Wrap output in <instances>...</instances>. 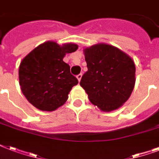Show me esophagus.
<instances>
[{"label": "esophagus", "mask_w": 159, "mask_h": 159, "mask_svg": "<svg viewBox=\"0 0 159 159\" xmlns=\"http://www.w3.org/2000/svg\"><path fill=\"white\" fill-rule=\"evenodd\" d=\"M82 73H79V74L77 76V78L78 79V81H79V82H80V80H81V78H82Z\"/></svg>", "instance_id": "esophagus-1"}]
</instances>
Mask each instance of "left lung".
Segmentation results:
<instances>
[{
    "mask_svg": "<svg viewBox=\"0 0 159 159\" xmlns=\"http://www.w3.org/2000/svg\"><path fill=\"white\" fill-rule=\"evenodd\" d=\"M87 71L80 85L90 102L103 111L120 107L135 83V65L130 57L114 46L100 43L84 49Z\"/></svg>",
    "mask_w": 159,
    "mask_h": 159,
    "instance_id": "8db88e82",
    "label": "left lung"
}]
</instances>
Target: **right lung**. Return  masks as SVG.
I'll use <instances>...</instances> for the list:
<instances>
[{
    "mask_svg": "<svg viewBox=\"0 0 159 159\" xmlns=\"http://www.w3.org/2000/svg\"><path fill=\"white\" fill-rule=\"evenodd\" d=\"M78 46H60L53 41L43 43L25 57L20 64L21 91L29 102L40 111H53L67 102L68 93L78 83L62 58Z\"/></svg>",
    "mask_w": 159,
    "mask_h": 159,
    "instance_id": "obj_1",
    "label": "right lung"
}]
</instances>
